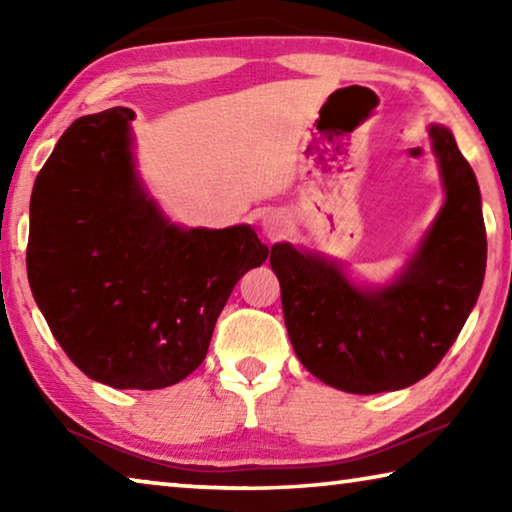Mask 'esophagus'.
<instances>
[{
    "mask_svg": "<svg viewBox=\"0 0 512 512\" xmlns=\"http://www.w3.org/2000/svg\"><path fill=\"white\" fill-rule=\"evenodd\" d=\"M284 230H287V225H284L282 221H277V219H264V232H266L268 239L282 237Z\"/></svg>",
    "mask_w": 512,
    "mask_h": 512,
    "instance_id": "obj_1",
    "label": "esophagus"
}]
</instances>
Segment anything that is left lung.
<instances>
[{
  "mask_svg": "<svg viewBox=\"0 0 512 512\" xmlns=\"http://www.w3.org/2000/svg\"><path fill=\"white\" fill-rule=\"evenodd\" d=\"M445 201L388 284H357L334 259L282 241L271 248L284 323L311 375L354 395L400 391L452 348L485 275L479 183L443 124L429 128Z\"/></svg>",
  "mask_w": 512,
  "mask_h": 512,
  "instance_id": "1",
  "label": "left lung"
}]
</instances>
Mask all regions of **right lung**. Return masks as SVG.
<instances>
[{
	"mask_svg": "<svg viewBox=\"0 0 512 512\" xmlns=\"http://www.w3.org/2000/svg\"><path fill=\"white\" fill-rule=\"evenodd\" d=\"M131 108L74 121L31 194L27 271L60 348L112 388L173 386L201 366L239 277L268 248L250 225L171 223L137 173Z\"/></svg>",
	"mask_w": 512,
	"mask_h": 512,
	"instance_id": "obj_1",
	"label": "right lung"
}]
</instances>
